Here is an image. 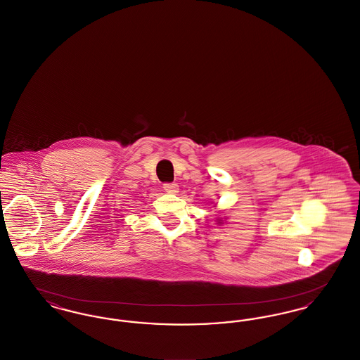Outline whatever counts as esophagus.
<instances>
[{
    "instance_id": "34e87169",
    "label": "esophagus",
    "mask_w": 360,
    "mask_h": 360,
    "mask_svg": "<svg viewBox=\"0 0 360 360\" xmlns=\"http://www.w3.org/2000/svg\"><path fill=\"white\" fill-rule=\"evenodd\" d=\"M163 188H165V191H167V193H178V185L176 184H165L163 185Z\"/></svg>"
}]
</instances>
